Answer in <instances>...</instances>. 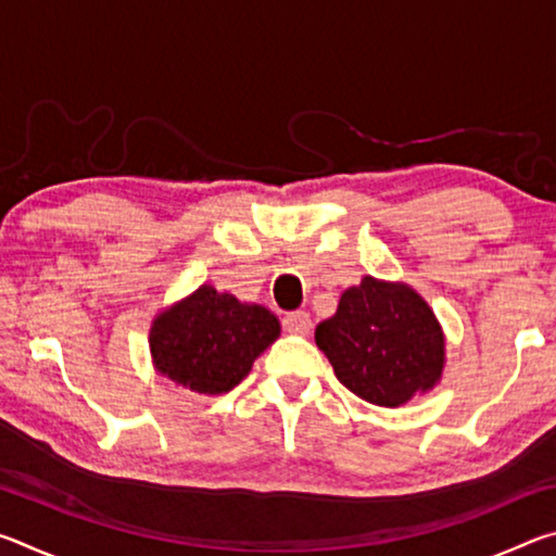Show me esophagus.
<instances>
[{
  "instance_id": "34e87169",
  "label": "esophagus",
  "mask_w": 556,
  "mask_h": 556,
  "mask_svg": "<svg viewBox=\"0 0 556 556\" xmlns=\"http://www.w3.org/2000/svg\"><path fill=\"white\" fill-rule=\"evenodd\" d=\"M285 331L287 333H294V336H308L312 333V316L306 312H294V314H287L285 316Z\"/></svg>"
}]
</instances>
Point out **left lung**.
<instances>
[{"label": "left lung", "instance_id": "1", "mask_svg": "<svg viewBox=\"0 0 556 556\" xmlns=\"http://www.w3.org/2000/svg\"><path fill=\"white\" fill-rule=\"evenodd\" d=\"M316 345L336 378L378 407H402L437 388L446 368V336L425 296L404 281L363 277L345 289Z\"/></svg>", "mask_w": 556, "mask_h": 556}]
</instances>
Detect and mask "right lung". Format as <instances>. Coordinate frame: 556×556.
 <instances>
[{"label":"right lung","mask_w":556,"mask_h":556,"mask_svg":"<svg viewBox=\"0 0 556 556\" xmlns=\"http://www.w3.org/2000/svg\"><path fill=\"white\" fill-rule=\"evenodd\" d=\"M279 333L269 308L201 285L154 316L149 353L162 378L199 394H223L248 378Z\"/></svg>","instance_id":"add662e5"}]
</instances>
